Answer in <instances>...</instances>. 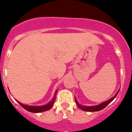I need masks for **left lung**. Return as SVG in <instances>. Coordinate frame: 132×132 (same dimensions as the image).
<instances>
[{"instance_id":"8db88e82","label":"left lung","mask_w":132,"mask_h":132,"mask_svg":"<svg viewBox=\"0 0 132 132\" xmlns=\"http://www.w3.org/2000/svg\"><path fill=\"white\" fill-rule=\"evenodd\" d=\"M119 90H118V91L117 92V93H116V94H115V95H114L112 98H111L109 99L108 101H106V102H102V103L100 104H98V105L91 106H86L81 105V104H80L77 102V99L75 98V102H76V104L77 105L78 108H79L80 110H83V111H86V112L99 111V110H101L104 109V108H105L107 105H108V104H109L110 103V102H111L116 97L117 94H118V93H119Z\"/></svg>"}]
</instances>
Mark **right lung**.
I'll use <instances>...</instances> for the list:
<instances>
[{
	"instance_id": "add662e5",
	"label": "right lung",
	"mask_w": 132,
	"mask_h": 132,
	"mask_svg": "<svg viewBox=\"0 0 132 132\" xmlns=\"http://www.w3.org/2000/svg\"><path fill=\"white\" fill-rule=\"evenodd\" d=\"M57 92V90H56L55 93L54 94V96L53 97L52 101H50V102H49L48 104H45V105H44V106H37L26 105V104H23L21 103V102H19L18 101H17V102H18V104H20V105L22 106L24 109L28 110V111L30 112H34V113L42 112H45V111H47V110H49L50 108L53 106V105L55 103V101Z\"/></svg>"
}]
</instances>
